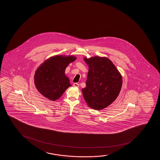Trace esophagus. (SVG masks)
<instances>
[{
  "mask_svg": "<svg viewBox=\"0 0 160 160\" xmlns=\"http://www.w3.org/2000/svg\"><path fill=\"white\" fill-rule=\"evenodd\" d=\"M73 87H77V88H78V87H79V85L78 84V83H73Z\"/></svg>",
  "mask_w": 160,
  "mask_h": 160,
  "instance_id": "obj_1",
  "label": "esophagus"
}]
</instances>
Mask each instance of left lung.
Returning a JSON list of instances; mask_svg holds the SVG:
<instances>
[{
	"instance_id": "8db88e82",
	"label": "left lung",
	"mask_w": 160,
	"mask_h": 160,
	"mask_svg": "<svg viewBox=\"0 0 160 160\" xmlns=\"http://www.w3.org/2000/svg\"><path fill=\"white\" fill-rule=\"evenodd\" d=\"M84 60L88 66L86 87L82 88L88 106L96 110L106 108L114 102L121 90L122 77L108 58L100 57Z\"/></svg>"
}]
</instances>
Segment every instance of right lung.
<instances>
[{
  "label": "right lung",
  "instance_id": "right-lung-1",
  "mask_svg": "<svg viewBox=\"0 0 160 160\" xmlns=\"http://www.w3.org/2000/svg\"><path fill=\"white\" fill-rule=\"evenodd\" d=\"M76 59L73 55H57L45 61L34 76V83L38 92L52 101L59 99L72 86L64 72L69 64Z\"/></svg>",
  "mask_w": 160,
  "mask_h": 160
}]
</instances>
